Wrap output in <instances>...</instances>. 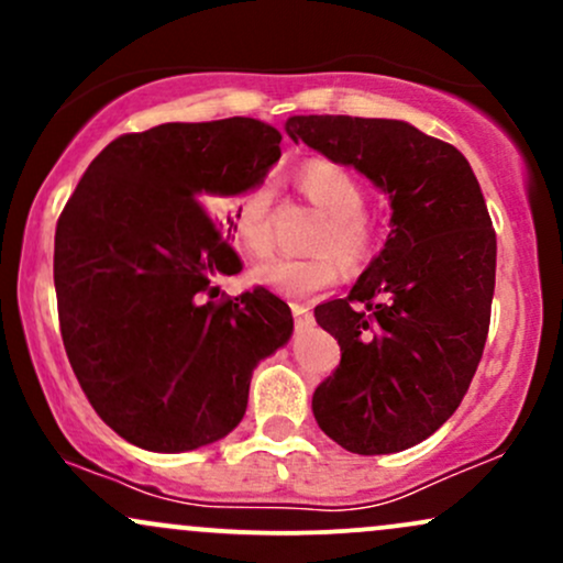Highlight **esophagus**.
Wrapping results in <instances>:
<instances>
[{
	"mask_svg": "<svg viewBox=\"0 0 563 563\" xmlns=\"http://www.w3.org/2000/svg\"><path fill=\"white\" fill-rule=\"evenodd\" d=\"M290 312H294V320H296V328H307L312 325V312H309V307H303V303H290Z\"/></svg>",
	"mask_w": 563,
	"mask_h": 563,
	"instance_id": "obj_1",
	"label": "esophagus"
}]
</instances>
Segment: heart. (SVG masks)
<instances>
[{
	"mask_svg": "<svg viewBox=\"0 0 563 563\" xmlns=\"http://www.w3.org/2000/svg\"><path fill=\"white\" fill-rule=\"evenodd\" d=\"M299 185L307 198L331 217L328 228L318 238V249L325 254L307 256V260L277 256L251 273L256 286L275 290L288 299H309L331 288L339 280L336 255L346 267H354L371 251V228L363 219L367 196L363 183L352 172L333 161H309L299 172ZM269 206H273V179L269 177L245 187L230 203L232 235L245 254L256 260H264L275 249ZM328 250H335L336 255H328Z\"/></svg>",
	"mask_w": 563,
	"mask_h": 563,
	"instance_id": "b5f03b06",
	"label": "heart"
}]
</instances>
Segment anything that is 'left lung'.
<instances>
[{
  "mask_svg": "<svg viewBox=\"0 0 563 563\" xmlns=\"http://www.w3.org/2000/svg\"><path fill=\"white\" fill-rule=\"evenodd\" d=\"M286 132L389 196L384 249L346 299L314 307L341 365L314 389V421L357 455L423 442L468 391L495 294L497 241L457 147L397 119L290 115Z\"/></svg>",
  "mask_w": 563,
  "mask_h": 563,
  "instance_id": "8db88e82",
  "label": "left lung"
}]
</instances>
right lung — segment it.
I'll use <instances>...</instances> for the list:
<instances>
[{
  "mask_svg": "<svg viewBox=\"0 0 563 563\" xmlns=\"http://www.w3.org/2000/svg\"><path fill=\"white\" fill-rule=\"evenodd\" d=\"M283 134L256 119L161 124L113 140L84 172L55 230L66 354L119 437L187 452L228 437L251 373L286 346L294 318L267 288L211 301L241 273L230 217L280 158Z\"/></svg>",
  "mask_w": 563,
  "mask_h": 563,
  "instance_id": "right-lung-1",
  "label": "right lung"
}]
</instances>
